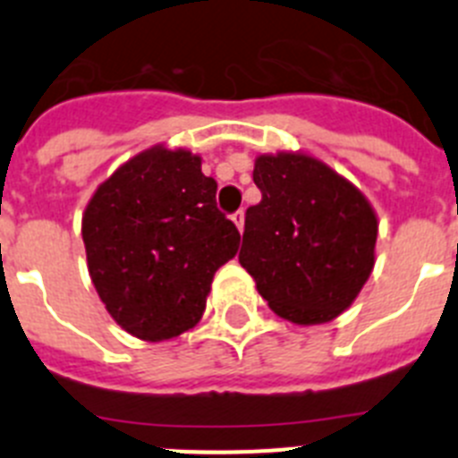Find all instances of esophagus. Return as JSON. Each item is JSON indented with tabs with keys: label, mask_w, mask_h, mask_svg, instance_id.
<instances>
[{
	"label": "esophagus",
	"mask_w": 458,
	"mask_h": 458,
	"mask_svg": "<svg viewBox=\"0 0 458 458\" xmlns=\"http://www.w3.org/2000/svg\"><path fill=\"white\" fill-rule=\"evenodd\" d=\"M232 220H233V225L238 226V232H242V225H245V213H242V210H236V213L232 216Z\"/></svg>",
	"instance_id": "esophagus-1"
}]
</instances>
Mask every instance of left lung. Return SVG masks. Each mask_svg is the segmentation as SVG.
Listing matches in <instances>:
<instances>
[{
    "mask_svg": "<svg viewBox=\"0 0 458 458\" xmlns=\"http://www.w3.org/2000/svg\"><path fill=\"white\" fill-rule=\"evenodd\" d=\"M261 201L245 213L238 261L277 317L327 323L374 268L378 220L353 183L305 153L259 156Z\"/></svg>",
    "mask_w": 458,
    "mask_h": 458,
    "instance_id": "obj_1",
    "label": "left lung"
}]
</instances>
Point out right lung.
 <instances>
[{"mask_svg": "<svg viewBox=\"0 0 458 458\" xmlns=\"http://www.w3.org/2000/svg\"><path fill=\"white\" fill-rule=\"evenodd\" d=\"M201 157L153 147L121 165L82 216L91 282L125 333L163 342L199 321L213 275L238 252Z\"/></svg>", "mask_w": 458, "mask_h": 458, "instance_id": "obj_1", "label": "right lung"}]
</instances>
